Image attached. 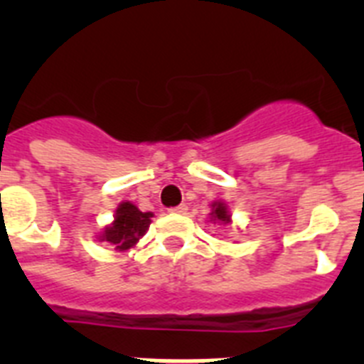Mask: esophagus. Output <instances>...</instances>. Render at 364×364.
I'll use <instances>...</instances> for the list:
<instances>
[{
    "instance_id": "1",
    "label": "esophagus",
    "mask_w": 364,
    "mask_h": 364,
    "mask_svg": "<svg viewBox=\"0 0 364 364\" xmlns=\"http://www.w3.org/2000/svg\"><path fill=\"white\" fill-rule=\"evenodd\" d=\"M171 213H175V215H186V211H188V205L186 204H180V205H176V208H171Z\"/></svg>"
}]
</instances>
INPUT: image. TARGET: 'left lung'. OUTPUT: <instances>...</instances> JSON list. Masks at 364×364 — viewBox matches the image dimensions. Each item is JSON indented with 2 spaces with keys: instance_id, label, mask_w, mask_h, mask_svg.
Instances as JSON below:
<instances>
[{
  "instance_id": "left-lung-1",
  "label": "left lung",
  "mask_w": 364,
  "mask_h": 364,
  "mask_svg": "<svg viewBox=\"0 0 364 364\" xmlns=\"http://www.w3.org/2000/svg\"><path fill=\"white\" fill-rule=\"evenodd\" d=\"M211 220L217 224H231V213L228 210V204L222 200H217L211 204Z\"/></svg>"
}]
</instances>
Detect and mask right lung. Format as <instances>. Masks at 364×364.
Masks as SVG:
<instances>
[{"mask_svg": "<svg viewBox=\"0 0 364 364\" xmlns=\"http://www.w3.org/2000/svg\"><path fill=\"white\" fill-rule=\"evenodd\" d=\"M153 213L140 211L133 202H122L117 208L114 220L98 235L100 242H109L118 252H127L149 230Z\"/></svg>", "mask_w": 364, "mask_h": 364, "instance_id": "1", "label": "right lung"}]
</instances>
